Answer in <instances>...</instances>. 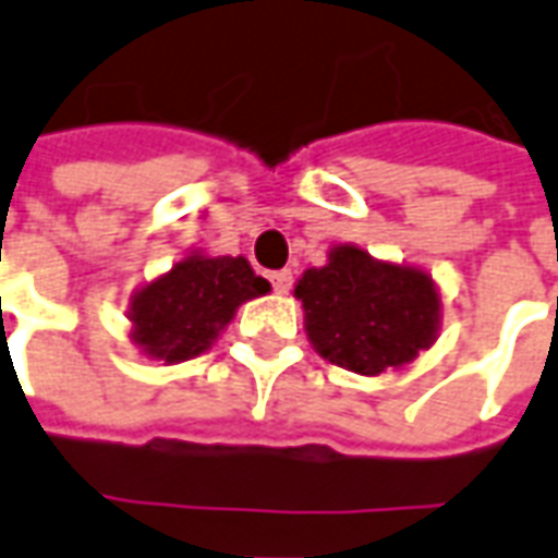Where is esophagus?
Segmentation results:
<instances>
[{
    "label": "esophagus",
    "mask_w": 558,
    "mask_h": 558,
    "mask_svg": "<svg viewBox=\"0 0 558 558\" xmlns=\"http://www.w3.org/2000/svg\"><path fill=\"white\" fill-rule=\"evenodd\" d=\"M271 287H275V292H290V287H292V271H290V268L271 271Z\"/></svg>",
    "instance_id": "1"
}]
</instances>
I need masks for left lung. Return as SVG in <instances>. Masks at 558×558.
<instances>
[{
    "instance_id": "left-lung-1",
    "label": "left lung",
    "mask_w": 558,
    "mask_h": 558,
    "mask_svg": "<svg viewBox=\"0 0 558 558\" xmlns=\"http://www.w3.org/2000/svg\"><path fill=\"white\" fill-rule=\"evenodd\" d=\"M292 295L319 356L365 377L401 372L441 332V290L426 268L374 259L360 244H335L326 266L307 268Z\"/></svg>"
}]
</instances>
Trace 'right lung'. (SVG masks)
<instances>
[{
    "mask_svg": "<svg viewBox=\"0 0 558 558\" xmlns=\"http://www.w3.org/2000/svg\"><path fill=\"white\" fill-rule=\"evenodd\" d=\"M271 290L244 256L184 253L174 266L130 295V341L166 365L196 360L220 338L239 307Z\"/></svg>",
    "mask_w": 558,
    "mask_h": 558,
    "instance_id": "obj_1",
    "label": "right lung"
}]
</instances>
